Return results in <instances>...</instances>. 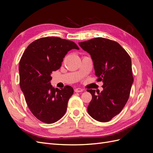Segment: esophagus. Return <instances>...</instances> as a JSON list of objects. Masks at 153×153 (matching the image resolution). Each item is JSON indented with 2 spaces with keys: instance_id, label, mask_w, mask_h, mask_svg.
Returning <instances> with one entry per match:
<instances>
[{
  "instance_id": "obj_1",
  "label": "esophagus",
  "mask_w": 153,
  "mask_h": 153,
  "mask_svg": "<svg viewBox=\"0 0 153 153\" xmlns=\"http://www.w3.org/2000/svg\"><path fill=\"white\" fill-rule=\"evenodd\" d=\"M82 91H84V89H81V88H76V89H75V92H80Z\"/></svg>"
}]
</instances>
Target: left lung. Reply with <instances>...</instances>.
I'll return each instance as SVG.
<instances>
[{"mask_svg": "<svg viewBox=\"0 0 153 153\" xmlns=\"http://www.w3.org/2000/svg\"><path fill=\"white\" fill-rule=\"evenodd\" d=\"M78 44L91 55L97 80L103 82L101 92L87 90L92 95L87 112L96 121L108 122L121 112L129 99L133 82L131 57L116 41L106 38Z\"/></svg>", "mask_w": 153, "mask_h": 153, "instance_id": "8db88e82", "label": "left lung"}]
</instances>
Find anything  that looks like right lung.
<instances>
[{
	"instance_id": "1",
	"label": "right lung",
	"mask_w": 153,
	"mask_h": 153,
	"mask_svg": "<svg viewBox=\"0 0 153 153\" xmlns=\"http://www.w3.org/2000/svg\"><path fill=\"white\" fill-rule=\"evenodd\" d=\"M71 49L78 50L71 41L45 37L31 43L19 64L20 86L30 112L39 121L51 124L65 114L73 89L66 85L55 89L51 74L61 66L63 58Z\"/></svg>"
}]
</instances>
